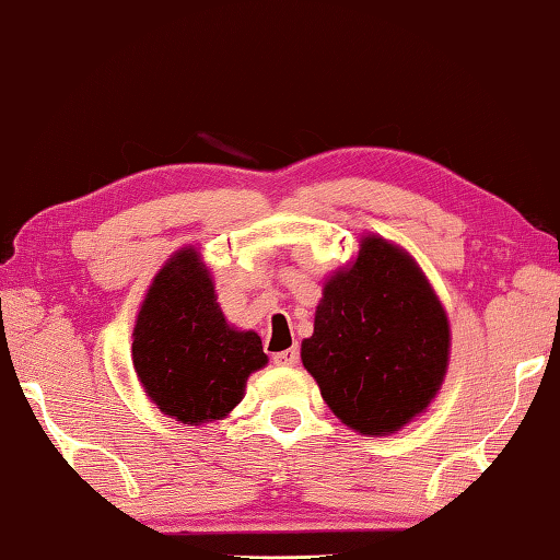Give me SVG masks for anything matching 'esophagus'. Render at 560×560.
I'll use <instances>...</instances> for the list:
<instances>
[{"label":"esophagus","instance_id":"obj_1","mask_svg":"<svg viewBox=\"0 0 560 560\" xmlns=\"http://www.w3.org/2000/svg\"><path fill=\"white\" fill-rule=\"evenodd\" d=\"M273 364L277 366H295L299 364V349L291 347V349H283V352L273 354Z\"/></svg>","mask_w":560,"mask_h":560}]
</instances>
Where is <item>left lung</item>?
<instances>
[{"instance_id":"8db88e82","label":"left lung","mask_w":560,"mask_h":560,"mask_svg":"<svg viewBox=\"0 0 560 560\" xmlns=\"http://www.w3.org/2000/svg\"><path fill=\"white\" fill-rule=\"evenodd\" d=\"M452 354L448 315L408 249L366 233L315 305L301 361L349 430L400 432L442 390Z\"/></svg>"}]
</instances>
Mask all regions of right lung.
<instances>
[{
	"instance_id": "1",
	"label": "right lung",
	"mask_w": 560,
	"mask_h": 560,
	"mask_svg": "<svg viewBox=\"0 0 560 560\" xmlns=\"http://www.w3.org/2000/svg\"><path fill=\"white\" fill-rule=\"evenodd\" d=\"M130 359L150 402L186 427L228 418L245 398L247 378L269 364L261 337L225 320L194 245L174 252L150 281Z\"/></svg>"
}]
</instances>
